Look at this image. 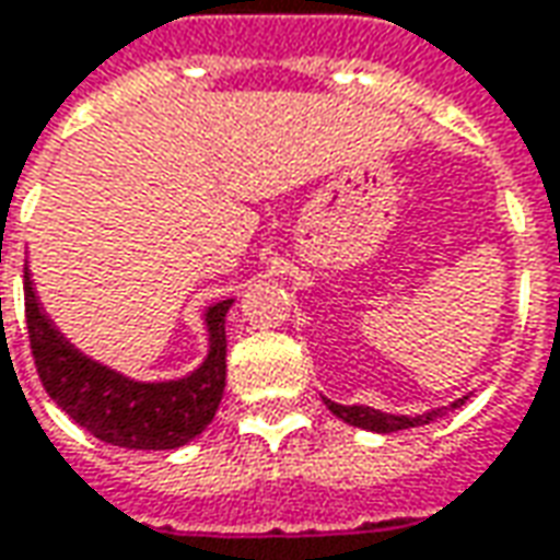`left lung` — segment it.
Listing matches in <instances>:
<instances>
[{"instance_id": "obj_1", "label": "left lung", "mask_w": 560, "mask_h": 560, "mask_svg": "<svg viewBox=\"0 0 560 560\" xmlns=\"http://www.w3.org/2000/svg\"><path fill=\"white\" fill-rule=\"evenodd\" d=\"M465 400H468V394L456 397V400H453V404H446V407H431V410L416 412V416H404V412L376 410V407H366V404L341 407V404H336V400H326V397H324V404L329 407V412H332V416H339L341 422H348V425H354V429L376 431V434H392V431L419 429V425H429V422L441 419V416H446L450 410L463 407Z\"/></svg>"}]
</instances>
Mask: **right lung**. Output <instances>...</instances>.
<instances>
[{
  "mask_svg": "<svg viewBox=\"0 0 560 560\" xmlns=\"http://www.w3.org/2000/svg\"><path fill=\"white\" fill-rule=\"evenodd\" d=\"M24 302L30 348L48 397L97 441L126 450H178L200 438L215 419L228 373L224 317L234 299L202 311L209 354L182 378L141 382L101 360L82 354L58 326L45 317L30 273L24 271Z\"/></svg>",
  "mask_w": 560,
  "mask_h": 560,
  "instance_id": "1",
  "label": "right lung"
}]
</instances>
